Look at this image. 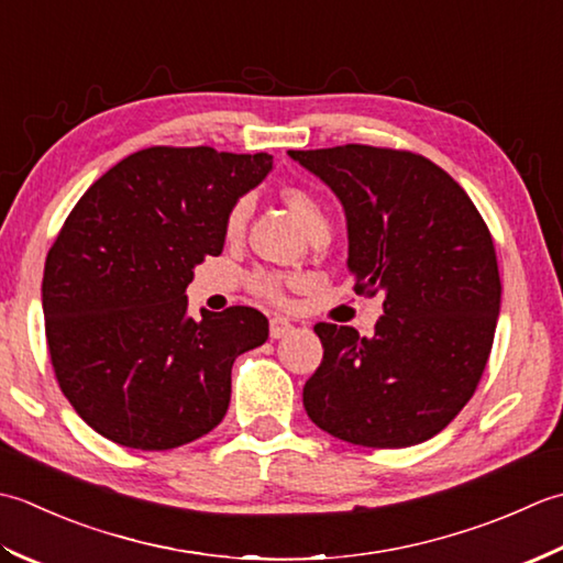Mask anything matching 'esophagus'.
<instances>
[{"instance_id": "34e87169", "label": "esophagus", "mask_w": 563, "mask_h": 563, "mask_svg": "<svg viewBox=\"0 0 563 563\" xmlns=\"http://www.w3.org/2000/svg\"><path fill=\"white\" fill-rule=\"evenodd\" d=\"M289 332H294V325H291L286 318L274 316V318L269 320V335H272L274 340L286 338V335H289Z\"/></svg>"}]
</instances>
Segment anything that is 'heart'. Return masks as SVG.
Masks as SVG:
<instances>
[{"instance_id": "obj_1", "label": "heart", "mask_w": 563, "mask_h": 563, "mask_svg": "<svg viewBox=\"0 0 563 563\" xmlns=\"http://www.w3.org/2000/svg\"><path fill=\"white\" fill-rule=\"evenodd\" d=\"M284 201H286V206H289V211L296 216V221L301 223L303 228L313 225L316 221H325L323 209H320L318 199L313 197V194H308L306 189H298V187L286 189ZM245 216H247V203L243 201V203L235 206L231 218H228V233H238L245 223ZM252 289H255L260 296L272 298V301H279V298L284 296L282 282L277 277H272V274H265V272L252 277Z\"/></svg>"}]
</instances>
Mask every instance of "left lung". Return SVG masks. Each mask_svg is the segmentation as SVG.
Returning <instances> with one entry per match:
<instances>
[{"label": "left lung", "instance_id": "1", "mask_svg": "<svg viewBox=\"0 0 563 563\" xmlns=\"http://www.w3.org/2000/svg\"><path fill=\"white\" fill-rule=\"evenodd\" d=\"M342 203L354 291H384L372 338L318 323L303 408L378 450L434 438L474 396L500 313L496 250L466 191L430 159L369 145L289 151Z\"/></svg>", "mask_w": 563, "mask_h": 563}]
</instances>
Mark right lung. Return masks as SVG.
I'll list each match as a JSON object with an SVG mask.
<instances>
[{
  "label": "right lung",
  "instance_id": "right-lung-1",
  "mask_svg": "<svg viewBox=\"0 0 563 563\" xmlns=\"http://www.w3.org/2000/svg\"><path fill=\"white\" fill-rule=\"evenodd\" d=\"M272 155L147 147L113 165L67 216L45 260L51 362L101 438L159 452L199 440L231 404L233 362L269 323L255 308L189 313L187 286L225 245L228 218Z\"/></svg>",
  "mask_w": 563,
  "mask_h": 563
}]
</instances>
